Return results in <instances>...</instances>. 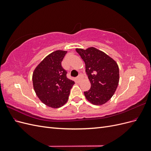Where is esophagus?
<instances>
[{
    "instance_id": "34e87169",
    "label": "esophagus",
    "mask_w": 151,
    "mask_h": 151,
    "mask_svg": "<svg viewBox=\"0 0 151 151\" xmlns=\"http://www.w3.org/2000/svg\"><path fill=\"white\" fill-rule=\"evenodd\" d=\"M82 79H83V75L82 74H79V76L77 77V81H81Z\"/></svg>"
}]
</instances>
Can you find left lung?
I'll return each instance as SVG.
<instances>
[{"label": "left lung", "mask_w": 151, "mask_h": 151, "mask_svg": "<svg viewBox=\"0 0 151 151\" xmlns=\"http://www.w3.org/2000/svg\"><path fill=\"white\" fill-rule=\"evenodd\" d=\"M84 60L91 88L84 92L88 101L94 105H102L111 98L119 83L117 63L103 52L94 47L76 48Z\"/></svg>", "instance_id": "obj_1"}]
</instances>
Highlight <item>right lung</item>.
Segmentation results:
<instances>
[{"instance_id": "obj_1", "label": "right lung", "mask_w": 151, "mask_h": 151, "mask_svg": "<svg viewBox=\"0 0 151 151\" xmlns=\"http://www.w3.org/2000/svg\"><path fill=\"white\" fill-rule=\"evenodd\" d=\"M67 51L57 50L45 57L35 68L33 74L34 90L43 103L52 108L64 105L75 84L67 77L62 61Z\"/></svg>"}]
</instances>
